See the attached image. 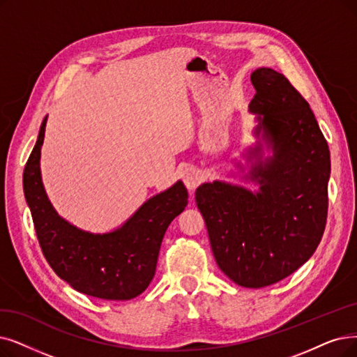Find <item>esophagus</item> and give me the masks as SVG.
Here are the masks:
<instances>
[{
    "label": "esophagus",
    "mask_w": 357,
    "mask_h": 357,
    "mask_svg": "<svg viewBox=\"0 0 357 357\" xmlns=\"http://www.w3.org/2000/svg\"><path fill=\"white\" fill-rule=\"evenodd\" d=\"M183 181H184V184H186V188L190 192H193L199 186V183L202 181V176L196 168L189 167L183 171Z\"/></svg>",
    "instance_id": "obj_1"
}]
</instances>
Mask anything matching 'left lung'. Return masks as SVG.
Returning <instances> with one entry per match:
<instances>
[{
  "label": "left lung",
  "mask_w": 357,
  "mask_h": 357,
  "mask_svg": "<svg viewBox=\"0 0 357 357\" xmlns=\"http://www.w3.org/2000/svg\"><path fill=\"white\" fill-rule=\"evenodd\" d=\"M250 80L255 142L230 171L240 184L202 183L195 199L220 269L237 286L261 289L293 274L317 250L331 161L315 116L291 83L268 67Z\"/></svg>",
  "instance_id": "left-lung-1"
}]
</instances>
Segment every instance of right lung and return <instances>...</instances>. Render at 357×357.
I'll return each mask as SVG.
<instances>
[{
  "mask_svg": "<svg viewBox=\"0 0 357 357\" xmlns=\"http://www.w3.org/2000/svg\"><path fill=\"white\" fill-rule=\"evenodd\" d=\"M48 116L23 173V190L39 245L55 274L79 293L104 301H130L151 284L168 225L188 206L181 180L151 196L121 225L92 233L63 218L52 206L40 174Z\"/></svg>",
  "mask_w": 357,
  "mask_h": 357,
  "instance_id": "obj_1",
  "label": "right lung"
}]
</instances>
